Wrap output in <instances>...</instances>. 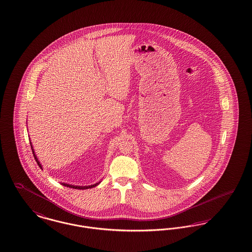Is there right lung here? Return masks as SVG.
Wrapping results in <instances>:
<instances>
[{
	"instance_id": "add662e5",
	"label": "right lung",
	"mask_w": 252,
	"mask_h": 252,
	"mask_svg": "<svg viewBox=\"0 0 252 252\" xmlns=\"http://www.w3.org/2000/svg\"><path fill=\"white\" fill-rule=\"evenodd\" d=\"M30 146H31V149H32V153H33V156H34V158H35V160H36V162L38 163V165L40 166V168H43V166H42V164L40 163L39 162V160H38V158H37V156L35 155V153H34V149L32 148V145H31V142H30ZM101 182H99V183H97V184H95V185H91V186H86V187H79V186H72V185H68V184H64V183H62V185L63 186H64V187H68V188H71V189H91V188H94V187H96L97 185H99Z\"/></svg>"
}]
</instances>
